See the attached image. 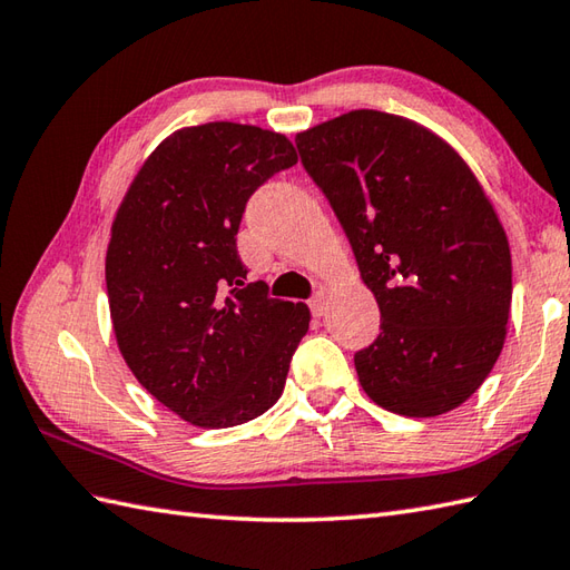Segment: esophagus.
Returning <instances> with one entry per match:
<instances>
[{
	"label": "esophagus",
	"mask_w": 570,
	"mask_h": 570,
	"mask_svg": "<svg viewBox=\"0 0 570 570\" xmlns=\"http://www.w3.org/2000/svg\"><path fill=\"white\" fill-rule=\"evenodd\" d=\"M309 307H312L314 317H324L326 309H328V297H326V293H317V295H314L312 302H309Z\"/></svg>",
	"instance_id": "1"
}]
</instances>
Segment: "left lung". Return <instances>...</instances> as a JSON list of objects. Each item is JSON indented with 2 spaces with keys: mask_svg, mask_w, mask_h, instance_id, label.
Wrapping results in <instances>:
<instances>
[{
  "mask_svg": "<svg viewBox=\"0 0 570 570\" xmlns=\"http://www.w3.org/2000/svg\"><path fill=\"white\" fill-rule=\"evenodd\" d=\"M344 226L381 334L353 356L383 410L439 416L483 385L508 336L512 256L459 150L397 114L353 109L295 136Z\"/></svg>",
  "mask_w": 570,
  "mask_h": 570,
  "instance_id": "1",
  "label": "left lung"
}]
</instances>
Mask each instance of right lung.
Returning a JSON list of instances; mask_svg holds the SVG:
<instances>
[{
    "instance_id": "1",
    "label": "right lung",
    "mask_w": 570,
    "mask_h": 570,
    "mask_svg": "<svg viewBox=\"0 0 570 570\" xmlns=\"http://www.w3.org/2000/svg\"><path fill=\"white\" fill-rule=\"evenodd\" d=\"M295 163L285 134L185 126L144 160L114 214L105 275L117 346L136 381L195 426L268 412L309 328L305 302L246 283L236 250L248 197Z\"/></svg>"
}]
</instances>
